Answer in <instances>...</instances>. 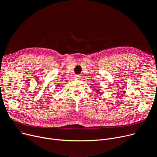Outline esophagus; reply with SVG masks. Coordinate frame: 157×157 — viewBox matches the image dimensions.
Instances as JSON below:
<instances>
[{
    "instance_id": "34e87169",
    "label": "esophagus",
    "mask_w": 157,
    "mask_h": 157,
    "mask_svg": "<svg viewBox=\"0 0 157 157\" xmlns=\"http://www.w3.org/2000/svg\"><path fill=\"white\" fill-rule=\"evenodd\" d=\"M74 78L75 80H79V79H81V76L79 75H75Z\"/></svg>"
}]
</instances>
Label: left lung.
<instances>
[{"instance_id": "8db88e82", "label": "left lung", "mask_w": 157, "mask_h": 157, "mask_svg": "<svg viewBox=\"0 0 157 157\" xmlns=\"http://www.w3.org/2000/svg\"><path fill=\"white\" fill-rule=\"evenodd\" d=\"M97 93H100V92H99V90H98V91H97Z\"/></svg>"}]
</instances>
